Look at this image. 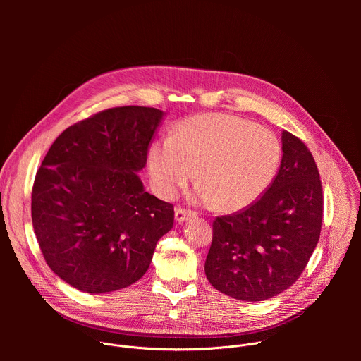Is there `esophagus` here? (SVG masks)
Instances as JSON below:
<instances>
[{
  "mask_svg": "<svg viewBox=\"0 0 361 361\" xmlns=\"http://www.w3.org/2000/svg\"><path fill=\"white\" fill-rule=\"evenodd\" d=\"M192 216H194V213L191 210H185V209H177L176 210V221L177 223H184L185 220H188Z\"/></svg>",
  "mask_w": 361,
  "mask_h": 361,
  "instance_id": "34e87169",
  "label": "esophagus"
}]
</instances>
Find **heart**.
Segmentation results:
<instances>
[{
	"mask_svg": "<svg viewBox=\"0 0 361 361\" xmlns=\"http://www.w3.org/2000/svg\"><path fill=\"white\" fill-rule=\"evenodd\" d=\"M280 159L271 131L235 116H198L149 148L148 177L154 192L169 200L195 170V195L220 212H234L266 191Z\"/></svg>",
	"mask_w": 361,
	"mask_h": 361,
	"instance_id": "obj_1",
	"label": "heart"
}]
</instances>
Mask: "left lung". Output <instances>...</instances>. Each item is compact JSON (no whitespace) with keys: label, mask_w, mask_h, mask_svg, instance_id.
<instances>
[{"label":"left lung","mask_w":361,"mask_h":361,"mask_svg":"<svg viewBox=\"0 0 361 361\" xmlns=\"http://www.w3.org/2000/svg\"><path fill=\"white\" fill-rule=\"evenodd\" d=\"M269 188L248 207L217 217L205 276L219 291L241 300L271 298L301 276L319 243L323 190L310 149L288 131Z\"/></svg>","instance_id":"8db88e82"}]
</instances>
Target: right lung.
I'll return each mask as SVG.
<instances>
[{
	"mask_svg": "<svg viewBox=\"0 0 361 361\" xmlns=\"http://www.w3.org/2000/svg\"><path fill=\"white\" fill-rule=\"evenodd\" d=\"M164 113L116 107L66 131L37 171L32 227L48 267L80 291L102 294L138 281L173 228V204L138 177Z\"/></svg>",
	"mask_w": 361,
	"mask_h": 361,
	"instance_id": "1",
	"label": "right lung"
}]
</instances>
